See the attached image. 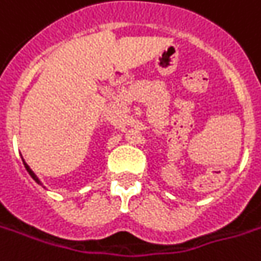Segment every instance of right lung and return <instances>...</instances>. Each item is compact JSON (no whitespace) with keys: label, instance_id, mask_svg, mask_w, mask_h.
I'll use <instances>...</instances> for the list:
<instances>
[{"label":"right lung","instance_id":"add662e5","mask_svg":"<svg viewBox=\"0 0 261 261\" xmlns=\"http://www.w3.org/2000/svg\"><path fill=\"white\" fill-rule=\"evenodd\" d=\"M23 163H24V167H25V170L29 172V175L32 176L33 179H34V180H36L37 184L41 185V182H40V180H39V177H37V176H36V173H34V172H33V170H32V169H30V166H29V165H27V163H25L24 160H23Z\"/></svg>","mask_w":261,"mask_h":261}]
</instances>
